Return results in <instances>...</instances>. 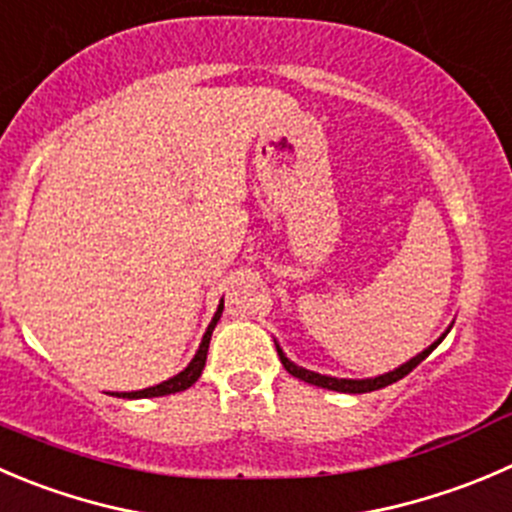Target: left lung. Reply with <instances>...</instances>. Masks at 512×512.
<instances>
[{
    "label": "left lung",
    "mask_w": 512,
    "mask_h": 512,
    "mask_svg": "<svg viewBox=\"0 0 512 512\" xmlns=\"http://www.w3.org/2000/svg\"><path fill=\"white\" fill-rule=\"evenodd\" d=\"M450 327H453V322H450ZM450 327L443 332V335L438 337V340L433 342V345L425 347L423 352H418L415 357H410V360L403 362L400 367H395V370H390V372H382V375H377V377H365V380H350V377L320 375V372H312V370H307V367L295 365V362H292L290 357L285 355V350H282L280 342H277V340H275V347H277V355H280V362L285 365V370L290 372L292 377H297V380H305V382H310V385H317V388L335 390V393H372V390H380V388H385V385H393V382L403 380V377L408 375L410 370H415V367H418L420 362H423L425 357H428L430 352H433L435 347H438L440 342L445 340V335L450 332Z\"/></svg>",
    "instance_id": "obj_1"
}]
</instances>
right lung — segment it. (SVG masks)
Here are the masks:
<instances>
[{
	"mask_svg": "<svg viewBox=\"0 0 512 512\" xmlns=\"http://www.w3.org/2000/svg\"><path fill=\"white\" fill-rule=\"evenodd\" d=\"M222 310H225V300H220V305H217L215 315H212V322H210V325H207L205 335H202L200 347H197L195 357H192L190 365H187L185 370L177 372V375L170 377V380L160 382V385H152V388L132 390V393H109V395H117V398H130V400H142V398H162V395H172V393H180V390L192 388V385H195V382H197V377L202 375V370H205L207 347H210L212 330H215L217 320H220V315H222Z\"/></svg>",
	"mask_w": 512,
	"mask_h": 512,
	"instance_id": "obj_1",
	"label": "right lung"
}]
</instances>
